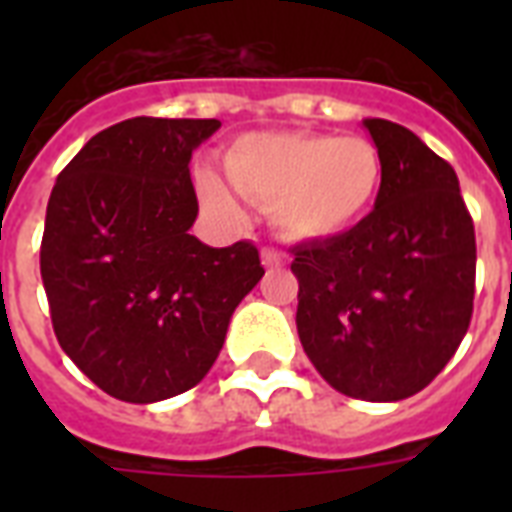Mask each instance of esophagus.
Instances as JSON below:
<instances>
[{"instance_id":"obj_1","label":"esophagus","mask_w":512,"mask_h":512,"mask_svg":"<svg viewBox=\"0 0 512 512\" xmlns=\"http://www.w3.org/2000/svg\"><path fill=\"white\" fill-rule=\"evenodd\" d=\"M260 257H263V265H265V268H279V265H281V252H279V249L263 247V252H260Z\"/></svg>"}]
</instances>
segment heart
<instances>
[{"instance_id": "1", "label": "heart", "mask_w": 512, "mask_h": 512, "mask_svg": "<svg viewBox=\"0 0 512 512\" xmlns=\"http://www.w3.org/2000/svg\"><path fill=\"white\" fill-rule=\"evenodd\" d=\"M225 175L241 196L271 207L287 239L332 241L356 228L380 196L385 164L372 140L329 132H249L228 146ZM201 201L233 215L239 204L212 170L196 177Z\"/></svg>"}]
</instances>
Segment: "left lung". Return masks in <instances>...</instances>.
<instances>
[{"mask_svg": "<svg viewBox=\"0 0 512 512\" xmlns=\"http://www.w3.org/2000/svg\"><path fill=\"white\" fill-rule=\"evenodd\" d=\"M385 175L369 215L292 249L297 335L319 374L361 401H401L449 364L473 316L476 231L452 164L412 130L364 119Z\"/></svg>", "mask_w": 512, "mask_h": 512, "instance_id": "left-lung-1", "label": "left lung"}]
</instances>
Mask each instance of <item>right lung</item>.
<instances>
[{
    "mask_svg": "<svg viewBox=\"0 0 512 512\" xmlns=\"http://www.w3.org/2000/svg\"><path fill=\"white\" fill-rule=\"evenodd\" d=\"M217 127L114 124L66 164L47 201L39 268L52 329L119 401L154 404L199 385L236 305L263 279L255 244L215 249L188 233L199 215L188 162Z\"/></svg>",
    "mask_w": 512,
    "mask_h": 512,
    "instance_id": "1",
    "label": "right lung"
}]
</instances>
